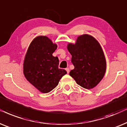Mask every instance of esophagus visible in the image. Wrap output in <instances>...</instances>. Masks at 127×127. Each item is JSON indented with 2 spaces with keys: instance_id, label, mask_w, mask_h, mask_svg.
<instances>
[{
  "instance_id": "34e87169",
  "label": "esophagus",
  "mask_w": 127,
  "mask_h": 127,
  "mask_svg": "<svg viewBox=\"0 0 127 127\" xmlns=\"http://www.w3.org/2000/svg\"><path fill=\"white\" fill-rule=\"evenodd\" d=\"M65 70H66L67 74H68L69 72H70V69H69L68 68H65Z\"/></svg>"
}]
</instances>
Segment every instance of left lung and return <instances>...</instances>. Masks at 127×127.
Masks as SVG:
<instances>
[{"instance_id":"left-lung-1","label":"left lung","mask_w":127,"mask_h":127,"mask_svg":"<svg viewBox=\"0 0 127 127\" xmlns=\"http://www.w3.org/2000/svg\"><path fill=\"white\" fill-rule=\"evenodd\" d=\"M67 49L74 66L70 75L84 88H94L106 70V58L100 43L91 35L83 34L78 36L75 43H69Z\"/></svg>"}]
</instances>
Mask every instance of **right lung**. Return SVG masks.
I'll return each instance as SVG.
<instances>
[{
	"label": "right lung",
	"mask_w": 127,
	"mask_h": 127,
	"mask_svg": "<svg viewBox=\"0 0 127 127\" xmlns=\"http://www.w3.org/2000/svg\"><path fill=\"white\" fill-rule=\"evenodd\" d=\"M57 45L46 36H36L25 54L23 72L27 80L40 92L46 94L55 88L60 79L67 74L59 68V60L52 54Z\"/></svg>",
	"instance_id": "1"
}]
</instances>
